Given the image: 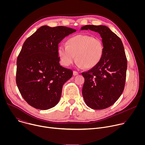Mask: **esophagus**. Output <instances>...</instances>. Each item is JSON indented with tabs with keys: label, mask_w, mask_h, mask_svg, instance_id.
<instances>
[{
	"label": "esophagus",
	"mask_w": 145,
	"mask_h": 145,
	"mask_svg": "<svg viewBox=\"0 0 145 145\" xmlns=\"http://www.w3.org/2000/svg\"><path fill=\"white\" fill-rule=\"evenodd\" d=\"M79 73H78V72H76V71H74L73 72V76H77V75H78Z\"/></svg>",
	"instance_id": "34e87169"
}]
</instances>
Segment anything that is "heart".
Instances as JSON below:
<instances>
[{"label":"heart","mask_w":145,"mask_h":145,"mask_svg":"<svg viewBox=\"0 0 145 145\" xmlns=\"http://www.w3.org/2000/svg\"><path fill=\"white\" fill-rule=\"evenodd\" d=\"M103 50L102 41L99 38L87 34H78L69 38L66 45H60L58 54L64 66H70L76 59L78 68L91 69L100 63Z\"/></svg>","instance_id":"1"}]
</instances>
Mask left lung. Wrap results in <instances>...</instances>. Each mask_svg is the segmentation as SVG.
Returning a JSON list of instances; mask_svg holds the SVG:
<instances>
[{
    "label": "left lung",
    "mask_w": 145,
    "mask_h": 145,
    "mask_svg": "<svg viewBox=\"0 0 145 145\" xmlns=\"http://www.w3.org/2000/svg\"><path fill=\"white\" fill-rule=\"evenodd\" d=\"M81 30L98 33L103 45L100 63L82 73L85 82L82 94L87 106L93 110L107 108L116 101L125 86L127 58L120 38L104 25H86Z\"/></svg>",
    "instance_id": "1"
}]
</instances>
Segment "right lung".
<instances>
[{"instance_id": "right-lung-1", "label": "right lung", "mask_w": 145, "mask_h": 145, "mask_svg": "<svg viewBox=\"0 0 145 145\" xmlns=\"http://www.w3.org/2000/svg\"><path fill=\"white\" fill-rule=\"evenodd\" d=\"M76 31L65 26L45 25L25 41L17 58L16 82L31 106L46 110L58 104L63 86L73 74L72 70L59 64L58 44Z\"/></svg>"}]
</instances>
